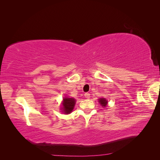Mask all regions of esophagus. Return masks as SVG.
I'll return each mask as SVG.
<instances>
[{"instance_id":"34e87169","label":"esophagus","mask_w":160,"mask_h":160,"mask_svg":"<svg viewBox=\"0 0 160 160\" xmlns=\"http://www.w3.org/2000/svg\"><path fill=\"white\" fill-rule=\"evenodd\" d=\"M84 97H85L86 98H87V99H89V98H90V94L89 93H86L85 94H84Z\"/></svg>"}]
</instances>
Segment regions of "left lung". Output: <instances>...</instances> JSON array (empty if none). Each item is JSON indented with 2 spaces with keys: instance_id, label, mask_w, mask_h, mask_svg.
I'll return each mask as SVG.
<instances>
[{
  "instance_id": "1",
  "label": "left lung",
  "mask_w": 160,
  "mask_h": 160,
  "mask_svg": "<svg viewBox=\"0 0 160 160\" xmlns=\"http://www.w3.org/2000/svg\"><path fill=\"white\" fill-rule=\"evenodd\" d=\"M98 102H99V103L102 107H106L108 103V101L105 99V98H99V99H98Z\"/></svg>"
}]
</instances>
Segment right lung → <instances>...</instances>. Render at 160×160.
Masks as SVG:
<instances>
[{"instance_id": "1", "label": "right lung", "mask_w": 160, "mask_h": 160, "mask_svg": "<svg viewBox=\"0 0 160 160\" xmlns=\"http://www.w3.org/2000/svg\"><path fill=\"white\" fill-rule=\"evenodd\" d=\"M75 104H76V100L73 98L65 97L63 98L62 107L60 108L62 111V112L64 114H69L73 110Z\"/></svg>"}]
</instances>
